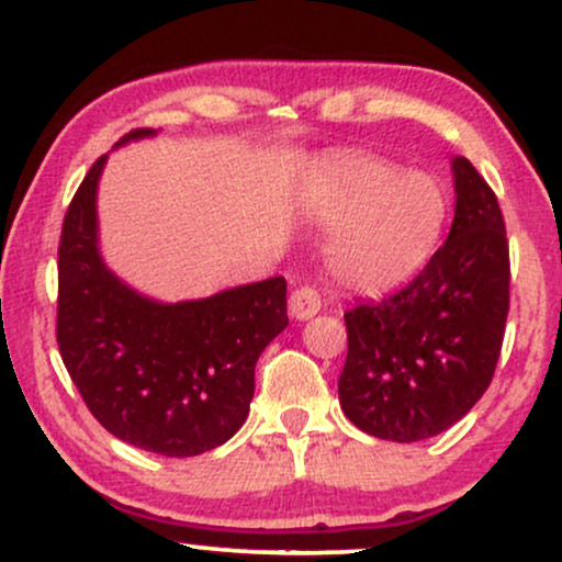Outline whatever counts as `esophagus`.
Returning <instances> with one entry per match:
<instances>
[{
	"mask_svg": "<svg viewBox=\"0 0 562 562\" xmlns=\"http://www.w3.org/2000/svg\"><path fill=\"white\" fill-rule=\"evenodd\" d=\"M288 306H290V314H293L295 319L303 322V319H312L314 314L319 312L322 299L312 285H301V288H295L293 293H290Z\"/></svg>",
	"mask_w": 562,
	"mask_h": 562,
	"instance_id": "1",
	"label": "esophagus"
}]
</instances>
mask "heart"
<instances>
[{
	"label": "heart",
	"mask_w": 562,
	"mask_h": 562,
	"mask_svg": "<svg viewBox=\"0 0 562 562\" xmlns=\"http://www.w3.org/2000/svg\"><path fill=\"white\" fill-rule=\"evenodd\" d=\"M303 205L335 232L327 261L335 280L367 295L406 285L434 259L449 216L436 177L391 160L359 156L314 173Z\"/></svg>",
	"instance_id": "heart-1"
}]
</instances>
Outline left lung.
<instances>
[{"label": "left lung", "mask_w": 562, "mask_h": 562, "mask_svg": "<svg viewBox=\"0 0 562 562\" xmlns=\"http://www.w3.org/2000/svg\"><path fill=\"white\" fill-rule=\"evenodd\" d=\"M451 173L447 243L396 295L344 314L340 406L385 441H423L460 423L492 383L505 338L509 256L499 203L468 158H451Z\"/></svg>", "instance_id": "obj_1"}]
</instances>
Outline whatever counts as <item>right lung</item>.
<instances>
[{"label": "right lung", "mask_w": 562, "mask_h": 562, "mask_svg": "<svg viewBox=\"0 0 562 562\" xmlns=\"http://www.w3.org/2000/svg\"><path fill=\"white\" fill-rule=\"evenodd\" d=\"M128 132L115 147L156 137ZM108 156L89 169L57 250V346L68 375L105 430L164 457H195L229 441L254 402L261 351L288 327L285 277L158 301L108 267L97 190Z\"/></svg>", "instance_id": "1"}]
</instances>
